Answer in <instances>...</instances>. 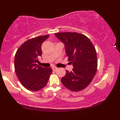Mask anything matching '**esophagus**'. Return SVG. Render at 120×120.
Masks as SVG:
<instances>
[{"mask_svg": "<svg viewBox=\"0 0 120 120\" xmlns=\"http://www.w3.org/2000/svg\"><path fill=\"white\" fill-rule=\"evenodd\" d=\"M52 70H53V71H56V70H57L58 68H56V67H52Z\"/></svg>", "mask_w": 120, "mask_h": 120, "instance_id": "esophagus-1", "label": "esophagus"}]
</instances>
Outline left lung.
<instances>
[{"label":"left lung","mask_w":120,"mask_h":120,"mask_svg":"<svg viewBox=\"0 0 120 120\" xmlns=\"http://www.w3.org/2000/svg\"><path fill=\"white\" fill-rule=\"evenodd\" d=\"M55 36L64 45L72 71L61 78L63 85L73 91L83 90L91 83L97 71V56L90 40L78 33H57Z\"/></svg>","instance_id":"8db88e82"}]
</instances>
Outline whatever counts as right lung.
I'll list each match as a JSON object with an SVG mask.
<instances>
[{"label":"right lung","mask_w":120,"mask_h":120,"mask_svg":"<svg viewBox=\"0 0 120 120\" xmlns=\"http://www.w3.org/2000/svg\"><path fill=\"white\" fill-rule=\"evenodd\" d=\"M49 35H43L26 41L17 49L15 57V69L21 83L33 91L43 88L47 83L51 68H45L37 64L42 56V46Z\"/></svg>","instance_id":"obj_1"}]
</instances>
